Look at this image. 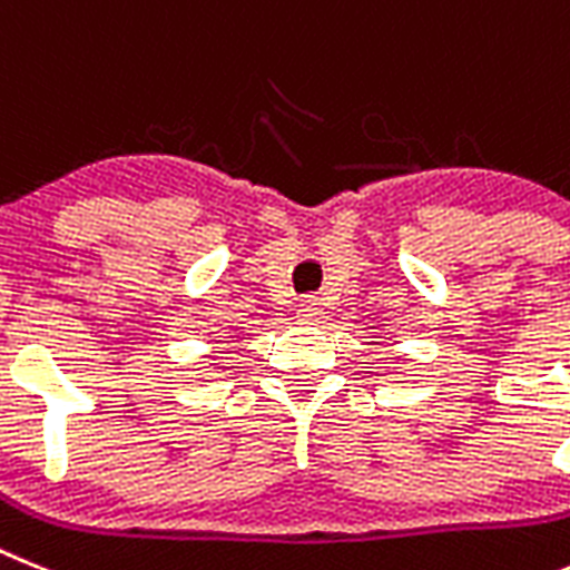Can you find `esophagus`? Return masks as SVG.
<instances>
[{"instance_id":"obj_1","label":"esophagus","mask_w":570,"mask_h":570,"mask_svg":"<svg viewBox=\"0 0 570 570\" xmlns=\"http://www.w3.org/2000/svg\"><path fill=\"white\" fill-rule=\"evenodd\" d=\"M295 318H298V324H304V326L318 324V321L324 318V306H321V301H315V298L301 301L298 309H295Z\"/></svg>"}]
</instances>
